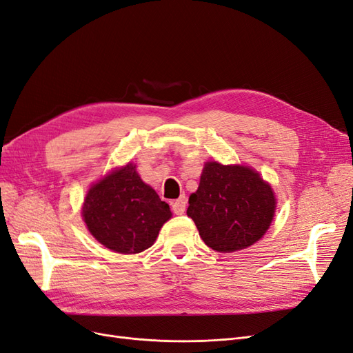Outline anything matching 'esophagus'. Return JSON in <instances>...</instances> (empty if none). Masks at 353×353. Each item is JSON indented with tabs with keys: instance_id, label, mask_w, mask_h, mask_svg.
Masks as SVG:
<instances>
[{
	"instance_id": "esophagus-1",
	"label": "esophagus",
	"mask_w": 353,
	"mask_h": 353,
	"mask_svg": "<svg viewBox=\"0 0 353 353\" xmlns=\"http://www.w3.org/2000/svg\"><path fill=\"white\" fill-rule=\"evenodd\" d=\"M185 209H187V199L184 196L179 197L175 201H172V212L175 214H184Z\"/></svg>"
}]
</instances>
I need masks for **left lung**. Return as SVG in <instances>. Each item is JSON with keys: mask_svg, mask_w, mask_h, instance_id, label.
I'll return each mask as SVG.
<instances>
[{"mask_svg": "<svg viewBox=\"0 0 353 353\" xmlns=\"http://www.w3.org/2000/svg\"><path fill=\"white\" fill-rule=\"evenodd\" d=\"M188 204L187 214L204 244L219 252H232L252 245L265 234L276 199L270 185L251 168L208 162Z\"/></svg>", "mask_w": 353, "mask_h": 353, "instance_id": "1", "label": "left lung"}]
</instances>
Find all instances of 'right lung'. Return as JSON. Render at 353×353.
Wrapping results in <instances>:
<instances>
[{"label":"right lung","instance_id":"1","mask_svg":"<svg viewBox=\"0 0 353 353\" xmlns=\"http://www.w3.org/2000/svg\"><path fill=\"white\" fill-rule=\"evenodd\" d=\"M171 216L169 204L144 184L132 163L94 184L83 205L90 234L121 254H137L152 247Z\"/></svg>","mask_w":353,"mask_h":353}]
</instances>
